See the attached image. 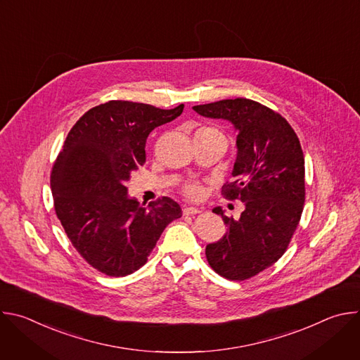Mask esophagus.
Here are the masks:
<instances>
[{
  "instance_id": "1",
  "label": "esophagus",
  "mask_w": 360,
  "mask_h": 360,
  "mask_svg": "<svg viewBox=\"0 0 360 360\" xmlns=\"http://www.w3.org/2000/svg\"><path fill=\"white\" fill-rule=\"evenodd\" d=\"M182 212H184V215H196V214H199L200 211H199L198 208H193V207H184Z\"/></svg>"
}]
</instances>
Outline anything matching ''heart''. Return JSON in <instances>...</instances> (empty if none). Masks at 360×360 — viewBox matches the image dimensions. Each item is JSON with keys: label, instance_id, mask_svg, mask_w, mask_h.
I'll return each instance as SVG.
<instances>
[{"label": "heart", "instance_id": "1", "mask_svg": "<svg viewBox=\"0 0 360 360\" xmlns=\"http://www.w3.org/2000/svg\"><path fill=\"white\" fill-rule=\"evenodd\" d=\"M199 131H215V129H212V128H200ZM182 191H184V193H185L188 198H191V199H198V198H200V195H202V192H203L202 186H200L198 182H188L186 185H184Z\"/></svg>", "mask_w": 360, "mask_h": 360}]
</instances>
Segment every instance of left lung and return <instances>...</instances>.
I'll return each instance as SVG.
<instances>
[{
    "mask_svg": "<svg viewBox=\"0 0 360 360\" xmlns=\"http://www.w3.org/2000/svg\"><path fill=\"white\" fill-rule=\"evenodd\" d=\"M205 118L229 121L236 131L233 181L222 195L243 202L239 219L221 207L226 233L207 245L211 268L231 281H245L272 266L297 228L304 202V158L288 121L259 102L235 98L195 105Z\"/></svg>",
    "mask_w": 360,
    "mask_h": 360,
    "instance_id": "obj_1",
    "label": "left lung"
}]
</instances>
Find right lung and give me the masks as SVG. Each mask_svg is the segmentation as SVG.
<instances>
[{"label":"right lung","mask_w":360,"mask_h":360,"mask_svg":"<svg viewBox=\"0 0 360 360\" xmlns=\"http://www.w3.org/2000/svg\"><path fill=\"white\" fill-rule=\"evenodd\" d=\"M184 111L110 101L86 111L71 128L51 172V191L72 246L96 271L120 278L148 261L161 233L182 217L179 205L160 198L148 207L128 195L125 182L145 164L148 135Z\"/></svg>","instance_id":"obj_1"}]
</instances>
